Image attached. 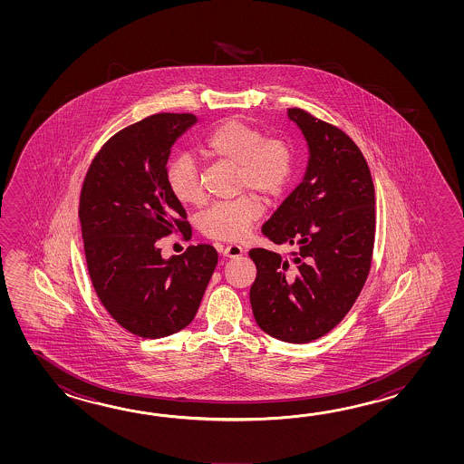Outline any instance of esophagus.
<instances>
[{
    "label": "esophagus",
    "instance_id": "34e87169",
    "mask_svg": "<svg viewBox=\"0 0 464 464\" xmlns=\"http://www.w3.org/2000/svg\"><path fill=\"white\" fill-rule=\"evenodd\" d=\"M220 254L224 256H228V258H236V256H240L244 254V248L240 246H220Z\"/></svg>",
    "mask_w": 464,
    "mask_h": 464
}]
</instances>
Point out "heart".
Returning <instances> with one entry per match:
<instances>
[{
    "mask_svg": "<svg viewBox=\"0 0 464 464\" xmlns=\"http://www.w3.org/2000/svg\"><path fill=\"white\" fill-rule=\"evenodd\" d=\"M204 152L220 162L237 168L236 190H256L266 200L285 192L295 174V150L284 138L270 136L240 119H228L208 134ZM170 194L180 204L198 206L204 200L198 162L188 154H179L166 169ZM262 216V204L256 194L218 202L198 216V228L204 236L226 242L246 238Z\"/></svg>",
    "mask_w": 464,
    "mask_h": 464,
    "instance_id": "b5f03b06",
    "label": "heart"
}]
</instances>
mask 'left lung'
I'll return each mask as SVG.
<instances>
[{
	"label": "left lung",
	"instance_id": "left-lung-1",
	"mask_svg": "<svg viewBox=\"0 0 464 464\" xmlns=\"http://www.w3.org/2000/svg\"><path fill=\"white\" fill-rule=\"evenodd\" d=\"M310 148L305 179L262 227L288 256L248 252L256 266L250 305L256 325L276 340L308 343L350 312L372 268L375 188L362 150L334 124L286 109Z\"/></svg>",
	"mask_w": 464,
	"mask_h": 464
}]
</instances>
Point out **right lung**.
<instances>
[{
  "label": "right lung",
  "mask_w": 464,
  "mask_h": 464,
  "mask_svg": "<svg viewBox=\"0 0 464 464\" xmlns=\"http://www.w3.org/2000/svg\"><path fill=\"white\" fill-rule=\"evenodd\" d=\"M194 114L159 112L121 129L89 166L79 220L89 276L119 325L140 338L172 335L194 320L218 250L190 246L164 260L159 240L192 236L188 214L166 180L170 148Z\"/></svg>",
  "instance_id": "obj_1"
}]
</instances>
